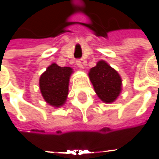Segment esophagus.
<instances>
[{
    "mask_svg": "<svg viewBox=\"0 0 159 159\" xmlns=\"http://www.w3.org/2000/svg\"><path fill=\"white\" fill-rule=\"evenodd\" d=\"M75 64L79 67V68H83L84 67V65H83V62H82V61L81 60H76V61H75Z\"/></svg>",
    "mask_w": 159,
    "mask_h": 159,
    "instance_id": "1",
    "label": "esophagus"
}]
</instances>
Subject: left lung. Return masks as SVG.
I'll return each mask as SVG.
<instances>
[{
  "label": "left lung",
  "instance_id": "left-lung-1",
  "mask_svg": "<svg viewBox=\"0 0 159 159\" xmlns=\"http://www.w3.org/2000/svg\"><path fill=\"white\" fill-rule=\"evenodd\" d=\"M88 75L97 95L102 101L111 103L118 98L121 90V79L106 61H98L91 68Z\"/></svg>",
  "mask_w": 159,
  "mask_h": 159
}]
</instances>
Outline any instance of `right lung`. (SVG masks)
I'll return each mask as SVG.
<instances>
[{
	"instance_id": "right-lung-1",
	"label": "right lung",
	"mask_w": 159,
	"mask_h": 159,
	"mask_svg": "<svg viewBox=\"0 0 159 159\" xmlns=\"http://www.w3.org/2000/svg\"><path fill=\"white\" fill-rule=\"evenodd\" d=\"M72 73L70 67H61L56 63H52L42 74L39 79V87L45 101L49 105L61 107L64 104Z\"/></svg>"
}]
</instances>
